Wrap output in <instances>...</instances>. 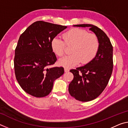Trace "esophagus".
<instances>
[{
  "label": "esophagus",
  "instance_id": "34e87169",
  "mask_svg": "<svg viewBox=\"0 0 128 128\" xmlns=\"http://www.w3.org/2000/svg\"><path fill=\"white\" fill-rule=\"evenodd\" d=\"M64 71L65 72H68L69 71V69L67 68H64Z\"/></svg>",
  "mask_w": 128,
  "mask_h": 128
}]
</instances>
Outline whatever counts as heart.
Masks as SVG:
<instances>
[{"label": "heart", "instance_id": "obj_1", "mask_svg": "<svg viewBox=\"0 0 128 128\" xmlns=\"http://www.w3.org/2000/svg\"><path fill=\"white\" fill-rule=\"evenodd\" d=\"M64 41L55 37L51 42L53 52L59 57L63 56L66 46H72L70 55L65 56L59 60L60 66L69 68L76 66L80 62L82 64L89 63L96 57L100 42L95 34L88 33L86 30L73 28L62 34Z\"/></svg>", "mask_w": 128, "mask_h": 128}]
</instances>
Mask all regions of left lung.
Wrapping results in <instances>:
<instances>
[{
	"label": "left lung",
	"instance_id": "8db88e82",
	"mask_svg": "<svg viewBox=\"0 0 128 128\" xmlns=\"http://www.w3.org/2000/svg\"><path fill=\"white\" fill-rule=\"evenodd\" d=\"M89 27L98 36L100 47L98 54L89 63L70 70L74 77L69 85L70 95L76 100H94L103 92L113 70V47L109 38L100 28L91 24L75 25Z\"/></svg>",
	"mask_w": 128,
	"mask_h": 128
}]
</instances>
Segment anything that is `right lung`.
I'll list each match as a JSON object with an SVG mask.
<instances>
[{
	"instance_id": "right-lung-1",
	"label": "right lung",
	"mask_w": 128,
	"mask_h": 128,
	"mask_svg": "<svg viewBox=\"0 0 128 128\" xmlns=\"http://www.w3.org/2000/svg\"><path fill=\"white\" fill-rule=\"evenodd\" d=\"M67 26L38 21L21 34L15 49V76L21 88L41 98L51 92L56 79L64 74L62 67L48 68L57 60L51 42Z\"/></svg>"
}]
</instances>
